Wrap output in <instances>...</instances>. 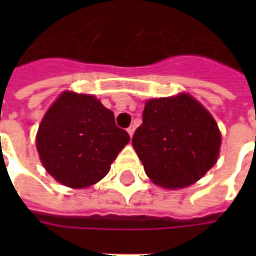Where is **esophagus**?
Masks as SVG:
<instances>
[{"mask_svg":"<svg viewBox=\"0 0 256 256\" xmlns=\"http://www.w3.org/2000/svg\"><path fill=\"white\" fill-rule=\"evenodd\" d=\"M134 130H136V128H134L133 124H132V126H128V136H130V137H132V136L134 134Z\"/></svg>","mask_w":256,"mask_h":256,"instance_id":"34e87169","label":"esophagus"}]
</instances>
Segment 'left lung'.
Instances as JSON below:
<instances>
[{
	"label": "left lung",
	"mask_w": 256,
	"mask_h": 256,
	"mask_svg": "<svg viewBox=\"0 0 256 256\" xmlns=\"http://www.w3.org/2000/svg\"><path fill=\"white\" fill-rule=\"evenodd\" d=\"M132 142L152 182L181 189L216 163L220 133L211 114L192 96L181 93L146 101L142 124Z\"/></svg>",
	"instance_id": "1"
}]
</instances>
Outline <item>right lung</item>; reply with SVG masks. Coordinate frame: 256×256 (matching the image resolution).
Listing matches in <instances>:
<instances>
[{"label": "right lung", "instance_id": "right-lung-1", "mask_svg": "<svg viewBox=\"0 0 256 256\" xmlns=\"http://www.w3.org/2000/svg\"><path fill=\"white\" fill-rule=\"evenodd\" d=\"M130 141L111 110L94 96L64 92L48 110L36 133L42 164L70 188H88L106 177Z\"/></svg>", "mask_w": 256, "mask_h": 256}]
</instances>
